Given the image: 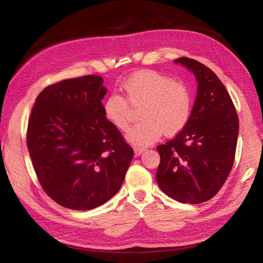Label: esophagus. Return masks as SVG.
<instances>
[{
    "label": "esophagus",
    "instance_id": "esophagus-1",
    "mask_svg": "<svg viewBox=\"0 0 263 263\" xmlns=\"http://www.w3.org/2000/svg\"><path fill=\"white\" fill-rule=\"evenodd\" d=\"M144 151H145V148H142V147H134V153H135V156H136V157L140 156L142 153H144Z\"/></svg>",
    "mask_w": 263,
    "mask_h": 263
}]
</instances>
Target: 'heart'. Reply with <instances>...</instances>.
<instances>
[{"label": "heart", "mask_w": 263, "mask_h": 263, "mask_svg": "<svg viewBox=\"0 0 263 263\" xmlns=\"http://www.w3.org/2000/svg\"><path fill=\"white\" fill-rule=\"evenodd\" d=\"M119 91L123 97L112 94L105 100L104 116L115 128L124 132L130 123L132 107H140L141 122L126 134V140L135 147L153 144L162 133L166 136L180 133L192 114L189 86L154 70L133 73L122 82Z\"/></svg>", "instance_id": "1"}]
</instances>
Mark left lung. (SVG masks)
<instances>
[{
	"label": "left lung",
	"mask_w": 263,
	"mask_h": 263,
	"mask_svg": "<svg viewBox=\"0 0 263 263\" xmlns=\"http://www.w3.org/2000/svg\"><path fill=\"white\" fill-rule=\"evenodd\" d=\"M174 62L194 74L197 92L186 126L157 147L156 180L173 200L198 204L216 195L232 171L239 122L224 84L210 68L186 57Z\"/></svg>",
	"instance_id": "left-lung-1"
}]
</instances>
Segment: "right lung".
I'll list each match as a JSON object with an SVG mask.
<instances>
[{
    "instance_id": "obj_1",
    "label": "right lung",
    "mask_w": 263,
    "mask_h": 263,
    "mask_svg": "<svg viewBox=\"0 0 263 263\" xmlns=\"http://www.w3.org/2000/svg\"><path fill=\"white\" fill-rule=\"evenodd\" d=\"M100 76L47 86L31 109L27 147L45 192L63 208L87 211L121 189L133 148L104 116Z\"/></svg>"
}]
</instances>
